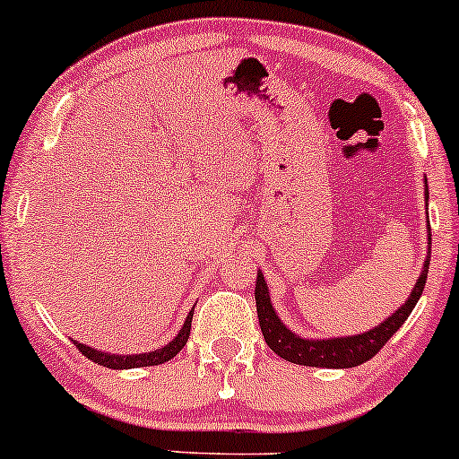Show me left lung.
I'll return each mask as SVG.
<instances>
[{"label":"left lung","mask_w":459,"mask_h":459,"mask_svg":"<svg viewBox=\"0 0 459 459\" xmlns=\"http://www.w3.org/2000/svg\"><path fill=\"white\" fill-rule=\"evenodd\" d=\"M427 186V179H425ZM425 197L429 193L425 190ZM429 236V247H427V257L423 271H420L419 280H416L414 290L408 297V301L399 307V310L384 318L382 325L368 332L358 333V336H344V338H325V341H312V338H301L292 333L284 323L277 316L275 307H273L269 297V286H266L264 275L257 273L255 280V307H257V321H260L262 336L269 347L286 362L301 364V367H318V368H353L359 364L368 362L373 355L379 353V349L393 338V333L399 332L405 318L410 316L414 306L419 303L423 288L427 281V269H429L431 257V228H427Z\"/></svg>","instance_id":"1"}]
</instances>
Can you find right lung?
Segmentation results:
<instances>
[{
    "label": "right lung",
    "instance_id": "add662e5",
    "mask_svg": "<svg viewBox=\"0 0 459 459\" xmlns=\"http://www.w3.org/2000/svg\"><path fill=\"white\" fill-rule=\"evenodd\" d=\"M193 312H188L186 321H184L182 329H179L178 336L173 338L171 342L164 344L162 349H156L152 353H132V355H117V353H106V351H97V349L86 347V344L74 341V344L77 347V351H82V355L92 359L95 364L106 368H115V370H123V368H141V367H156V364H164L169 359L175 358L179 351L184 349V344L188 342L190 336V323H193Z\"/></svg>",
    "mask_w": 459,
    "mask_h": 459
}]
</instances>
